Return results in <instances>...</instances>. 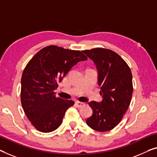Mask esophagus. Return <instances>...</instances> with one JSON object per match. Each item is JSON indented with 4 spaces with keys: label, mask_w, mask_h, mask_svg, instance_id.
<instances>
[{
    "label": "esophagus",
    "mask_w": 157,
    "mask_h": 157,
    "mask_svg": "<svg viewBox=\"0 0 157 157\" xmlns=\"http://www.w3.org/2000/svg\"><path fill=\"white\" fill-rule=\"evenodd\" d=\"M75 105L78 108H82L84 106H85V104L83 102H79V101H76L75 102Z\"/></svg>",
    "instance_id": "34e87169"
}]
</instances>
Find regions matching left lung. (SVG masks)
I'll return each mask as SVG.
<instances>
[{
	"label": "left lung",
	"instance_id": "1",
	"mask_svg": "<svg viewBox=\"0 0 157 157\" xmlns=\"http://www.w3.org/2000/svg\"><path fill=\"white\" fill-rule=\"evenodd\" d=\"M82 52L97 66L100 94L104 98L101 103H89L93 113L86 123L96 131H109L121 122L130 106L133 91L132 72L125 60L110 49L94 48Z\"/></svg>",
	"mask_w": 157,
	"mask_h": 157
}]
</instances>
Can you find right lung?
<instances>
[{
    "mask_svg": "<svg viewBox=\"0 0 157 157\" xmlns=\"http://www.w3.org/2000/svg\"><path fill=\"white\" fill-rule=\"evenodd\" d=\"M86 59L80 51L51 45L38 51L27 64L21 79V104L37 130L50 132L61 125L65 112L75 102L56 97L53 91L72 67Z\"/></svg>",
    "mask_w": 157,
    "mask_h": 157,
    "instance_id": "1",
    "label": "right lung"
}]
</instances>
